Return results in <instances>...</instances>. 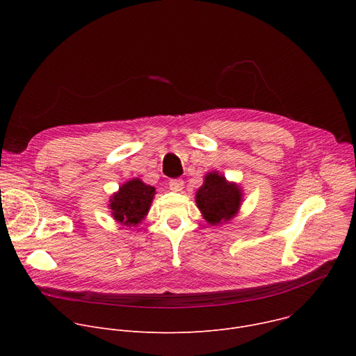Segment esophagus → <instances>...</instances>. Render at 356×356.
Returning a JSON list of instances; mask_svg holds the SVG:
<instances>
[{
	"mask_svg": "<svg viewBox=\"0 0 356 356\" xmlns=\"http://www.w3.org/2000/svg\"><path fill=\"white\" fill-rule=\"evenodd\" d=\"M183 186H184V181L181 179H175V180H170L169 181V187L170 190L173 191H181L183 190Z\"/></svg>",
	"mask_w": 356,
	"mask_h": 356,
	"instance_id": "34e87169",
	"label": "esophagus"
}]
</instances>
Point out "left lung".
I'll return each instance as SVG.
<instances>
[{"instance_id": "8db88e82", "label": "left lung", "mask_w": 356, "mask_h": 356, "mask_svg": "<svg viewBox=\"0 0 356 356\" xmlns=\"http://www.w3.org/2000/svg\"><path fill=\"white\" fill-rule=\"evenodd\" d=\"M243 193L238 183L228 181L220 172H209L195 193V206L210 225L229 222L239 213Z\"/></svg>"}]
</instances>
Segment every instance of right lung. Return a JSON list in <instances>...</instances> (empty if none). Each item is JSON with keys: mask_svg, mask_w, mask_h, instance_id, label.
I'll return each instance as SVG.
<instances>
[{"mask_svg": "<svg viewBox=\"0 0 356 356\" xmlns=\"http://www.w3.org/2000/svg\"><path fill=\"white\" fill-rule=\"evenodd\" d=\"M155 194L154 186L145 184L138 177L131 179L110 197L108 209L113 218L122 225L136 227L147 216Z\"/></svg>", "mask_w": 356, "mask_h": 356, "instance_id": "obj_1", "label": "right lung"}]
</instances>
